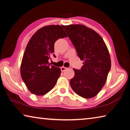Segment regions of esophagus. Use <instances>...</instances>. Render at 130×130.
Returning <instances> with one entry per match:
<instances>
[{
	"label": "esophagus",
	"mask_w": 130,
	"mask_h": 130,
	"mask_svg": "<svg viewBox=\"0 0 130 130\" xmlns=\"http://www.w3.org/2000/svg\"><path fill=\"white\" fill-rule=\"evenodd\" d=\"M67 69L68 68L67 67H62L61 68V70L62 72H65L66 70H67Z\"/></svg>",
	"instance_id": "1"
}]
</instances>
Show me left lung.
Returning a JSON list of instances; mask_svg holds the SVG:
<instances>
[{
  "mask_svg": "<svg viewBox=\"0 0 130 130\" xmlns=\"http://www.w3.org/2000/svg\"><path fill=\"white\" fill-rule=\"evenodd\" d=\"M77 52L83 66L74 69V76L70 80L72 89L82 98L96 96L106 82L111 69L108 49L99 34L82 25L62 26Z\"/></svg>",
  "mask_w": 130,
  "mask_h": 130,
  "instance_id": "left-lung-1",
  "label": "left lung"
}]
</instances>
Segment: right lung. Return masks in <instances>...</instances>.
I'll list each match as a JSON object with an SVG mask.
<instances>
[{
  "label": "right lung",
  "instance_id": "obj_1",
  "mask_svg": "<svg viewBox=\"0 0 130 130\" xmlns=\"http://www.w3.org/2000/svg\"><path fill=\"white\" fill-rule=\"evenodd\" d=\"M67 37L60 25L39 28L28 41L21 65V76L31 93L43 96L53 88L60 77V68L49 62L54 52V43Z\"/></svg>",
  "mask_w": 130,
  "mask_h": 130
}]
</instances>
